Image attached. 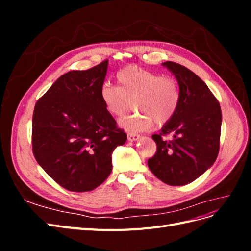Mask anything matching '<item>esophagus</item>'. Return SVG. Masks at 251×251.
<instances>
[{
  "label": "esophagus",
  "mask_w": 251,
  "mask_h": 251,
  "mask_svg": "<svg viewBox=\"0 0 251 251\" xmlns=\"http://www.w3.org/2000/svg\"><path fill=\"white\" fill-rule=\"evenodd\" d=\"M139 137H140V136H139L138 134L131 133V132L127 133V140H128V141H135V140L139 139Z\"/></svg>",
  "instance_id": "obj_1"
}]
</instances>
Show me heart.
<instances>
[{"label":"heart","mask_w":251,"mask_h":251,"mask_svg":"<svg viewBox=\"0 0 251 251\" xmlns=\"http://www.w3.org/2000/svg\"><path fill=\"white\" fill-rule=\"evenodd\" d=\"M119 86L104 83L100 97L105 109L120 117L134 107L142 113L120 119V126L130 132L146 131L154 125L163 126L174 117L180 103L178 83L163 74L137 66H128L116 75Z\"/></svg>","instance_id":"1"}]
</instances>
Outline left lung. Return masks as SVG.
<instances>
[{"label": "left lung", "instance_id": "obj_1", "mask_svg": "<svg viewBox=\"0 0 251 251\" xmlns=\"http://www.w3.org/2000/svg\"><path fill=\"white\" fill-rule=\"evenodd\" d=\"M177 78L180 103L161 132L154 134L155 155L148 165L172 186L191 183L214 164L219 154L222 112L215 95L198 75L174 62L163 63ZM173 134L172 141L164 135Z\"/></svg>", "mask_w": 251, "mask_h": 251}]
</instances>
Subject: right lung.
Wrapping results in <instances>:
<instances>
[{"label": "right lung", "instance_id": "right-lung-1", "mask_svg": "<svg viewBox=\"0 0 251 251\" xmlns=\"http://www.w3.org/2000/svg\"><path fill=\"white\" fill-rule=\"evenodd\" d=\"M108 59L62 75L36 101L32 151L43 170L70 192H90L112 172L113 151L126 141L100 90Z\"/></svg>", "mask_w": 251, "mask_h": 251}]
</instances>
